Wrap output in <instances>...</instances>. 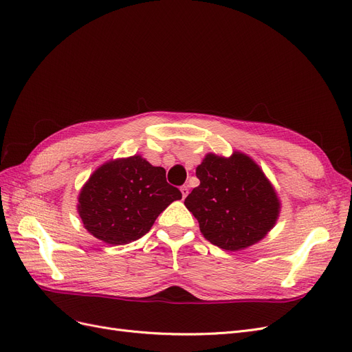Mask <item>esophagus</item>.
I'll list each match as a JSON object with an SVG mask.
<instances>
[{
    "mask_svg": "<svg viewBox=\"0 0 352 352\" xmlns=\"http://www.w3.org/2000/svg\"><path fill=\"white\" fill-rule=\"evenodd\" d=\"M180 192H182V196H184V199L186 198V196H188V193H189V186H182L180 188Z\"/></svg>",
    "mask_w": 352,
    "mask_h": 352,
    "instance_id": "esophagus-1",
    "label": "esophagus"
}]
</instances>
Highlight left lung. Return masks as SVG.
I'll list each match as a JSON object with an SVG mask.
<instances>
[{
  "label": "left lung",
  "instance_id": "obj_1",
  "mask_svg": "<svg viewBox=\"0 0 352 352\" xmlns=\"http://www.w3.org/2000/svg\"><path fill=\"white\" fill-rule=\"evenodd\" d=\"M201 180L185 199L209 243L240 251L272 231L280 214V199L261 167L245 153L230 157L208 153L196 167Z\"/></svg>",
  "mask_w": 352,
  "mask_h": 352
}]
</instances>
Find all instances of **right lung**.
I'll list each match as a JSON object with an SVG mask.
<instances>
[{
  "label": "right lung",
  "instance_id": "add662e5",
  "mask_svg": "<svg viewBox=\"0 0 352 352\" xmlns=\"http://www.w3.org/2000/svg\"><path fill=\"white\" fill-rule=\"evenodd\" d=\"M179 199L182 193L167 184L164 168L135 154L96 168L79 192L78 212L98 240L124 245L147 234L163 210Z\"/></svg>",
  "mask_w": 352,
  "mask_h": 352
}]
</instances>
